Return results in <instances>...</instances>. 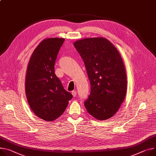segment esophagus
<instances>
[{
  "label": "esophagus",
  "instance_id": "1",
  "mask_svg": "<svg viewBox=\"0 0 156 156\" xmlns=\"http://www.w3.org/2000/svg\"><path fill=\"white\" fill-rule=\"evenodd\" d=\"M72 94H73V95L74 97H76L77 95V91L76 90H73V92H72Z\"/></svg>",
  "mask_w": 156,
  "mask_h": 156
}]
</instances>
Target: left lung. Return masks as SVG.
Here are the masks:
<instances>
[{"instance_id":"obj_1","label":"left lung","mask_w":156,"mask_h":156,"mask_svg":"<svg viewBox=\"0 0 156 156\" xmlns=\"http://www.w3.org/2000/svg\"><path fill=\"white\" fill-rule=\"evenodd\" d=\"M74 46L84 62L90 83V95L84 102L86 109L101 121L112 117L123 102L127 91V77L121 54L103 37L79 40Z\"/></svg>"}]
</instances>
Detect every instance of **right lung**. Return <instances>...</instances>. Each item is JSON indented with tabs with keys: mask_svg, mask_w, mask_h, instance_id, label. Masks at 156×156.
I'll use <instances>...</instances> for the list:
<instances>
[{
	"mask_svg": "<svg viewBox=\"0 0 156 156\" xmlns=\"http://www.w3.org/2000/svg\"><path fill=\"white\" fill-rule=\"evenodd\" d=\"M65 39L47 38L33 52L26 76V94L35 115L47 121H53L66 110L73 95L63 87L56 76L54 65Z\"/></svg>",
	"mask_w": 156,
	"mask_h": 156,
	"instance_id": "obj_1",
	"label": "right lung"
}]
</instances>
